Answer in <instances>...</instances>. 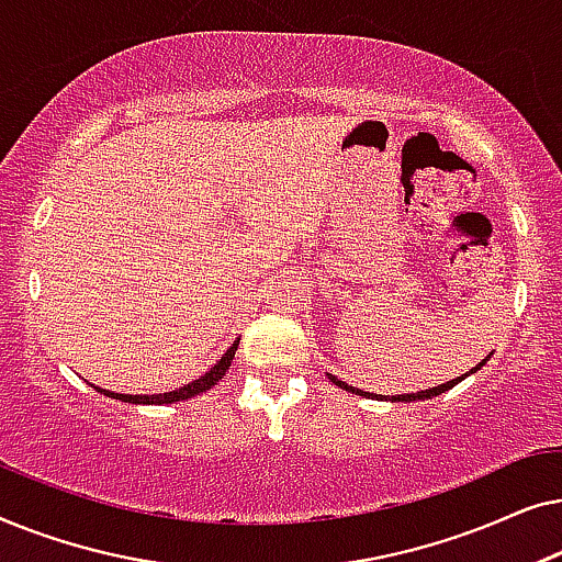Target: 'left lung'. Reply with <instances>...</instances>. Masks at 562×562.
<instances>
[{
    "mask_svg": "<svg viewBox=\"0 0 562 562\" xmlns=\"http://www.w3.org/2000/svg\"><path fill=\"white\" fill-rule=\"evenodd\" d=\"M491 356H494V352H491ZM491 356H486L481 360L479 366L475 368H471V371L468 373H463V375H458V379H452V381H445V383H440V386H432V389H425V391H417V394H396V396H391V398H386V396H381V394H371V391H360V389H356V386H348V383L345 381H340L337 379V375H333V373H327L329 375V381L335 383V386H340V389H345V391H350V394H358V396H366V398H386V402H425V398H432V396H440V394H445V391H450L452 386H456V383H460L463 379H468V375L471 373H475V371H481L483 366H486V360L491 358Z\"/></svg>",
    "mask_w": 562,
    "mask_h": 562,
    "instance_id": "left-lung-1",
    "label": "left lung"
}]
</instances>
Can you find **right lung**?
Instances as JSON below:
<instances>
[{"mask_svg":"<svg viewBox=\"0 0 562 562\" xmlns=\"http://www.w3.org/2000/svg\"><path fill=\"white\" fill-rule=\"evenodd\" d=\"M237 345H240V337H237V340L229 345L225 356H222L217 363H214L204 375H199V379H194L191 383H183L181 389L166 391V394H153V396H148V394H114V391H106V389L94 386V383H91V389L99 391V394L110 396V398H117V402H125V404H173V402H183V398L204 394V391H210L214 383L222 381V375L227 373L229 363H233Z\"/></svg>","mask_w":562,"mask_h":562,"instance_id":"add662e5","label":"right lung"}]
</instances>
